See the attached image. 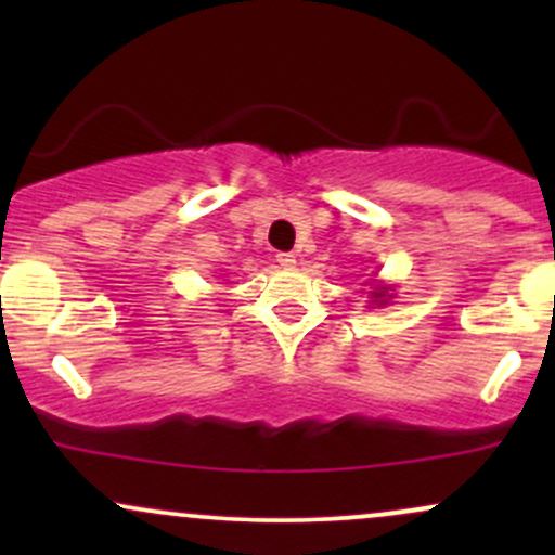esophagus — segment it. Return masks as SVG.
Returning a JSON list of instances; mask_svg holds the SVG:
<instances>
[{
  "instance_id": "esophagus-1",
  "label": "esophagus",
  "mask_w": 555,
  "mask_h": 555,
  "mask_svg": "<svg viewBox=\"0 0 555 555\" xmlns=\"http://www.w3.org/2000/svg\"><path fill=\"white\" fill-rule=\"evenodd\" d=\"M276 263L282 266V269H292L297 260H295V256H292V253H276Z\"/></svg>"
}]
</instances>
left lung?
<instances>
[{"label":"left lung","instance_id":"left-lung-1","mask_svg":"<svg viewBox=\"0 0 555 555\" xmlns=\"http://www.w3.org/2000/svg\"><path fill=\"white\" fill-rule=\"evenodd\" d=\"M388 297H391V295H386V286H380V289L373 292V302L375 305H386Z\"/></svg>","mask_w":555,"mask_h":555}]
</instances>
